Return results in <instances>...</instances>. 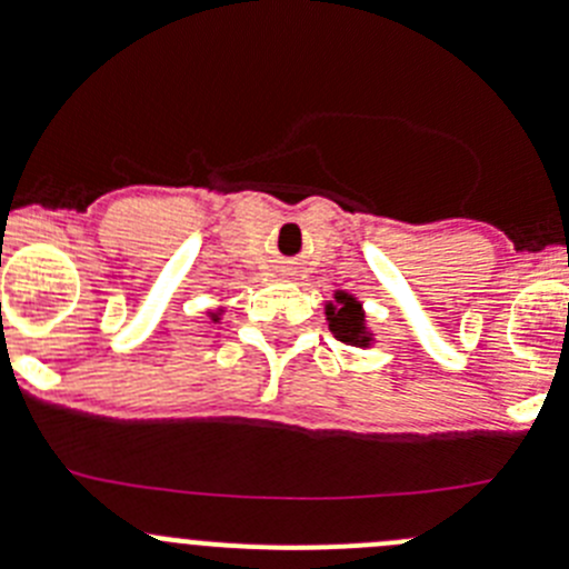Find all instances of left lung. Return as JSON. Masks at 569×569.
<instances>
[{"label": "left lung", "mask_w": 569, "mask_h": 569, "mask_svg": "<svg viewBox=\"0 0 569 569\" xmlns=\"http://www.w3.org/2000/svg\"><path fill=\"white\" fill-rule=\"evenodd\" d=\"M327 321L338 341L343 343H367V327H363V310L352 296L336 293V305L327 307Z\"/></svg>", "instance_id": "obj_1"}]
</instances>
